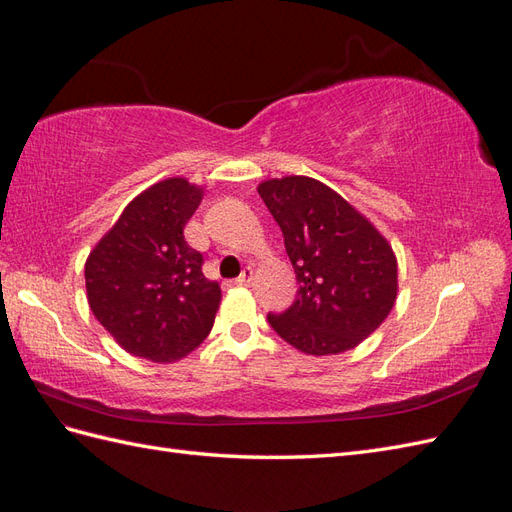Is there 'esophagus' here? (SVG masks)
<instances>
[{
    "mask_svg": "<svg viewBox=\"0 0 512 512\" xmlns=\"http://www.w3.org/2000/svg\"><path fill=\"white\" fill-rule=\"evenodd\" d=\"M253 281V268H244L242 275L235 279V285H251Z\"/></svg>",
    "mask_w": 512,
    "mask_h": 512,
    "instance_id": "34e87169",
    "label": "esophagus"
}]
</instances>
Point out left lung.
<instances>
[{
	"instance_id": "8db88e82",
	"label": "left lung",
	"mask_w": 512,
	"mask_h": 512,
	"mask_svg": "<svg viewBox=\"0 0 512 512\" xmlns=\"http://www.w3.org/2000/svg\"><path fill=\"white\" fill-rule=\"evenodd\" d=\"M283 233L296 301L268 314L270 327L303 353H342L373 334L397 299V259L347 200L307 176L257 187Z\"/></svg>"
}]
</instances>
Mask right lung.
Instances as JSON below:
<instances>
[{
	"mask_svg": "<svg viewBox=\"0 0 512 512\" xmlns=\"http://www.w3.org/2000/svg\"><path fill=\"white\" fill-rule=\"evenodd\" d=\"M202 192L185 178L146 189L93 248L85 266L93 316L122 347L150 362H176L209 336L220 285L202 275V253L183 229Z\"/></svg>",
	"mask_w": 512,
	"mask_h": 512,
	"instance_id": "obj_1",
	"label": "right lung"
}]
</instances>
